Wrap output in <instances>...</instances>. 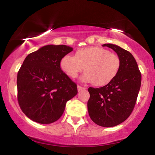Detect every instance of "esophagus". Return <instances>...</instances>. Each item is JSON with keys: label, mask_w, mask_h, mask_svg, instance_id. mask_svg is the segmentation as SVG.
<instances>
[{"label": "esophagus", "mask_w": 155, "mask_h": 155, "mask_svg": "<svg viewBox=\"0 0 155 155\" xmlns=\"http://www.w3.org/2000/svg\"><path fill=\"white\" fill-rule=\"evenodd\" d=\"M77 89H78V91H79V92L81 91V90H86V88H85V87H83L80 86V85H78V86H77Z\"/></svg>", "instance_id": "esophagus-1"}]
</instances>
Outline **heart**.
Listing matches in <instances>:
<instances>
[{"instance_id":"1","label":"heart","mask_w":155,"mask_h":155,"mask_svg":"<svg viewBox=\"0 0 155 155\" xmlns=\"http://www.w3.org/2000/svg\"><path fill=\"white\" fill-rule=\"evenodd\" d=\"M62 70L71 79H75L84 70L81 80L102 87L116 77L120 68V59L115 53L99 47H86L76 51L75 55L67 54L60 61Z\"/></svg>"}]
</instances>
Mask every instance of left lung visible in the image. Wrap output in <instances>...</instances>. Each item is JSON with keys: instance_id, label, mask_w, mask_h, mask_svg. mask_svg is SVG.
<instances>
[{"instance_id": "8db88e82", "label": "left lung", "mask_w": 155, "mask_h": 155, "mask_svg": "<svg viewBox=\"0 0 155 155\" xmlns=\"http://www.w3.org/2000/svg\"><path fill=\"white\" fill-rule=\"evenodd\" d=\"M113 49L120 59L118 74L102 87H89V115L97 125L114 127L125 121L132 113L141 83V74L134 57L119 46L105 44Z\"/></svg>"}]
</instances>
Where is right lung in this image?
<instances>
[{"label": "right lung", "instance_id": "right-lung-1", "mask_svg": "<svg viewBox=\"0 0 155 155\" xmlns=\"http://www.w3.org/2000/svg\"><path fill=\"white\" fill-rule=\"evenodd\" d=\"M73 51L65 45H47L26 57L17 74V100L31 120L50 124L63 115L67 101L77 94V85L60 68Z\"/></svg>", "mask_w": 155, "mask_h": 155}]
</instances>
